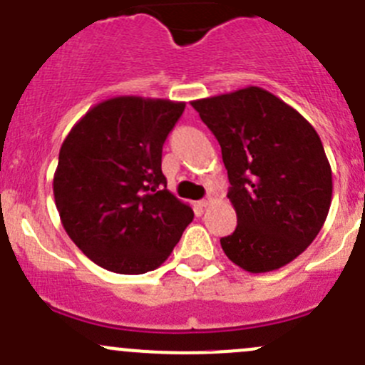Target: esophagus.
I'll list each match as a JSON object with an SVG mask.
<instances>
[{
    "label": "esophagus",
    "instance_id": "1",
    "mask_svg": "<svg viewBox=\"0 0 365 365\" xmlns=\"http://www.w3.org/2000/svg\"><path fill=\"white\" fill-rule=\"evenodd\" d=\"M210 203H212V200H201V201H197V206H200V208H206V206H208Z\"/></svg>",
    "mask_w": 365,
    "mask_h": 365
}]
</instances>
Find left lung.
<instances>
[{
	"instance_id": "obj_1",
	"label": "left lung",
	"mask_w": 365,
	"mask_h": 365,
	"mask_svg": "<svg viewBox=\"0 0 365 365\" xmlns=\"http://www.w3.org/2000/svg\"><path fill=\"white\" fill-rule=\"evenodd\" d=\"M190 104L219 141L231 183L238 224L220 238L222 251L251 274L292 263L312 244L332 203V169L318 132L257 86Z\"/></svg>"
}]
</instances>
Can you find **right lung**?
<instances>
[{
	"label": "right lung",
	"mask_w": 365,
	"mask_h": 365,
	"mask_svg": "<svg viewBox=\"0 0 365 365\" xmlns=\"http://www.w3.org/2000/svg\"><path fill=\"white\" fill-rule=\"evenodd\" d=\"M185 102L113 97L93 106L65 138L54 203L73 244L93 263L125 275L155 270L194 212L165 189L162 146Z\"/></svg>",
	"instance_id": "obj_1"
}]
</instances>
